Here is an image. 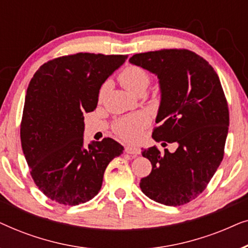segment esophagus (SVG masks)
Segmentation results:
<instances>
[{
  "label": "esophagus",
  "instance_id": "34e87169",
  "mask_svg": "<svg viewBox=\"0 0 248 248\" xmlns=\"http://www.w3.org/2000/svg\"><path fill=\"white\" fill-rule=\"evenodd\" d=\"M125 152L128 155H138L141 154V150L140 148H137V147H132V145H127V147H125Z\"/></svg>",
  "mask_w": 248,
  "mask_h": 248
}]
</instances>
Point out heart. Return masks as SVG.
Returning <instances> with one entry per match:
<instances>
[{
  "mask_svg": "<svg viewBox=\"0 0 248 248\" xmlns=\"http://www.w3.org/2000/svg\"><path fill=\"white\" fill-rule=\"evenodd\" d=\"M122 86L132 93H144L150 83V74L143 67L137 65H127L118 76ZM105 93V86L100 90V97ZM148 115L137 113L122 117L114 125V131L118 137L125 141H135L140 137L143 128L149 124Z\"/></svg>",
  "mask_w": 248,
  "mask_h": 248,
  "instance_id": "b5f03b06",
  "label": "heart"
}]
</instances>
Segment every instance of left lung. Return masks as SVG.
<instances>
[{"label": "left lung", "instance_id": "obj_1", "mask_svg": "<svg viewBox=\"0 0 248 248\" xmlns=\"http://www.w3.org/2000/svg\"><path fill=\"white\" fill-rule=\"evenodd\" d=\"M130 63L155 74L161 100L152 138L176 142L174 154L157 147L142 155L152 165L140 182L142 192L161 204L188 203L204 191L221 164L229 126V110L218 74L188 49L135 54ZM165 142L162 144H165Z\"/></svg>", "mask_w": 248, "mask_h": 248}]
</instances>
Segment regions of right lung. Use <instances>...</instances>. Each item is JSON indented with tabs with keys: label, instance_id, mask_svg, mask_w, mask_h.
Segmentation results:
<instances>
[{
	"label": "right lung",
	"instance_id": "1",
	"mask_svg": "<svg viewBox=\"0 0 248 248\" xmlns=\"http://www.w3.org/2000/svg\"><path fill=\"white\" fill-rule=\"evenodd\" d=\"M127 55L78 53L43 64L27 89L20 138L30 175L47 198L78 205L94 198L124 148L110 138L84 147V113Z\"/></svg>",
	"mask_w": 248,
	"mask_h": 248
}]
</instances>
